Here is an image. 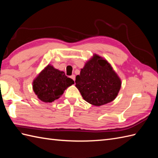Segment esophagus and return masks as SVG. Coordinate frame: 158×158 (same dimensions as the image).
Segmentation results:
<instances>
[{"mask_svg": "<svg viewBox=\"0 0 158 158\" xmlns=\"http://www.w3.org/2000/svg\"><path fill=\"white\" fill-rule=\"evenodd\" d=\"M70 78H71L74 81H75V75H71L70 76Z\"/></svg>", "mask_w": 158, "mask_h": 158, "instance_id": "1", "label": "esophagus"}]
</instances>
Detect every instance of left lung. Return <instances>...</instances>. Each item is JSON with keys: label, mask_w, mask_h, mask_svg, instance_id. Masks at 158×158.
I'll use <instances>...</instances> for the list:
<instances>
[{"label": "left lung", "mask_w": 158, "mask_h": 158, "mask_svg": "<svg viewBox=\"0 0 158 158\" xmlns=\"http://www.w3.org/2000/svg\"><path fill=\"white\" fill-rule=\"evenodd\" d=\"M75 83L83 98L94 106L113 101L122 85L110 64L96 54L76 76Z\"/></svg>", "instance_id": "1"}]
</instances>
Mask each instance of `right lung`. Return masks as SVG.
I'll return each instance as SVG.
<instances>
[{"mask_svg":"<svg viewBox=\"0 0 158 158\" xmlns=\"http://www.w3.org/2000/svg\"><path fill=\"white\" fill-rule=\"evenodd\" d=\"M74 81L51 65L47 66L33 81V90L38 98L44 102H52L58 99L64 90Z\"/></svg>","mask_w":158,"mask_h":158,"instance_id":"right-lung-1","label":"right lung"}]
</instances>
